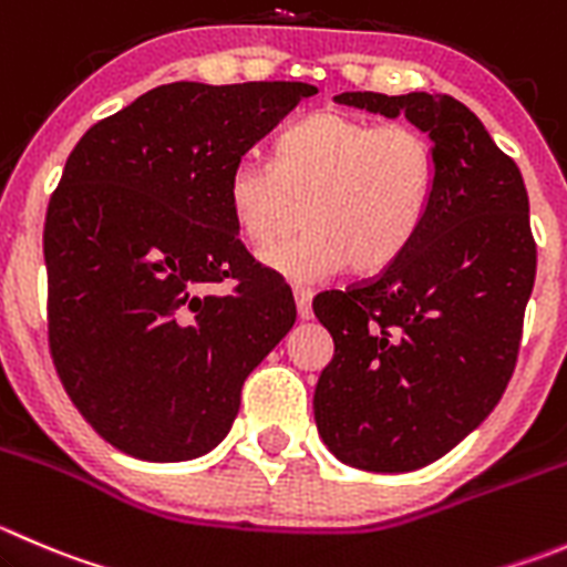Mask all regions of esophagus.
Instances as JSON below:
<instances>
[{
	"label": "esophagus",
	"instance_id": "1",
	"mask_svg": "<svg viewBox=\"0 0 567 567\" xmlns=\"http://www.w3.org/2000/svg\"><path fill=\"white\" fill-rule=\"evenodd\" d=\"M293 299H296V312H299L301 321H310V318H312V290L296 285Z\"/></svg>",
	"mask_w": 567,
	"mask_h": 567
}]
</instances>
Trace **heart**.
Segmentation results:
<instances>
[{
    "mask_svg": "<svg viewBox=\"0 0 567 567\" xmlns=\"http://www.w3.org/2000/svg\"><path fill=\"white\" fill-rule=\"evenodd\" d=\"M435 194L430 141L406 124L318 110L274 144V163L240 157L227 179L238 233L266 246L299 221V238L260 251V262L293 282H318L340 268L382 271L415 240Z\"/></svg>",
    "mask_w": 567,
    "mask_h": 567,
    "instance_id": "obj_1",
    "label": "heart"
}]
</instances>
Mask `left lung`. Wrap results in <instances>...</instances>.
I'll return each instance as SVG.
<instances>
[{
	"label": "left lung",
	"instance_id": "1",
	"mask_svg": "<svg viewBox=\"0 0 567 567\" xmlns=\"http://www.w3.org/2000/svg\"><path fill=\"white\" fill-rule=\"evenodd\" d=\"M334 102L404 115L435 155L430 213L404 255L312 301L334 340L312 395L318 435L351 468L406 474L468 437L513 377L537 268L529 196L457 99L346 91Z\"/></svg>",
	"mask_w": 567,
	"mask_h": 567
}]
</instances>
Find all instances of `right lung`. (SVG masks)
<instances>
[{
    "label": "right lung",
    "mask_w": 567,
    "mask_h": 567,
    "mask_svg": "<svg viewBox=\"0 0 567 567\" xmlns=\"http://www.w3.org/2000/svg\"><path fill=\"white\" fill-rule=\"evenodd\" d=\"M307 82H172L93 124L47 210L49 346L65 393L130 457L183 463L233 430L244 379L296 307L251 266L227 205L235 163ZM238 278L233 295L206 285Z\"/></svg>",
    "instance_id": "right-lung-1"
}]
</instances>
